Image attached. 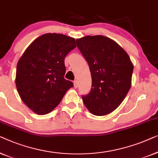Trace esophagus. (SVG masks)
Wrapping results in <instances>:
<instances>
[{
    "label": "esophagus",
    "instance_id": "esophagus-1",
    "mask_svg": "<svg viewBox=\"0 0 158 158\" xmlns=\"http://www.w3.org/2000/svg\"><path fill=\"white\" fill-rule=\"evenodd\" d=\"M78 82H77V80H75V81H74V87L75 88H77L78 87Z\"/></svg>",
    "mask_w": 158,
    "mask_h": 158
}]
</instances>
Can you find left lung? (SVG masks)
<instances>
[{"label":"left lung","mask_w":158,"mask_h":158,"mask_svg":"<svg viewBox=\"0 0 158 158\" xmlns=\"http://www.w3.org/2000/svg\"><path fill=\"white\" fill-rule=\"evenodd\" d=\"M92 75L90 92L82 96L92 114L103 116L123 102L132 83L133 64L118 44L104 35H87L76 40Z\"/></svg>","instance_id":"obj_1"}]
</instances>
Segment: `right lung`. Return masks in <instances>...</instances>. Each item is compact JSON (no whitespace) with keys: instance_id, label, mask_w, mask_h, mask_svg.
Instances as JSON below:
<instances>
[{"instance_id":"right-lung-1","label":"right lung","mask_w":158,"mask_h":158,"mask_svg":"<svg viewBox=\"0 0 158 158\" xmlns=\"http://www.w3.org/2000/svg\"><path fill=\"white\" fill-rule=\"evenodd\" d=\"M74 38L46 34L35 39L17 64L15 85L26 106L38 114H46L59 105L73 87L64 79V59L76 48Z\"/></svg>"}]
</instances>
